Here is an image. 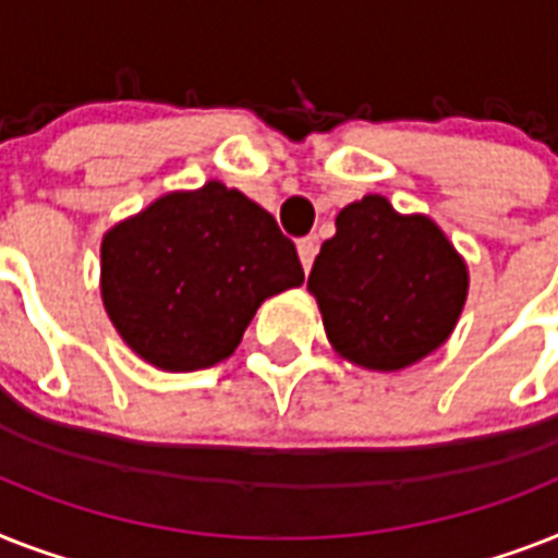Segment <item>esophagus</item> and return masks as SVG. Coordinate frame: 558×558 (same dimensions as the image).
<instances>
[{
    "label": "esophagus",
    "mask_w": 558,
    "mask_h": 558,
    "mask_svg": "<svg viewBox=\"0 0 558 558\" xmlns=\"http://www.w3.org/2000/svg\"><path fill=\"white\" fill-rule=\"evenodd\" d=\"M318 255V240L315 238H301L298 240V257H301L303 271L312 269V260Z\"/></svg>",
    "instance_id": "34e87169"
}]
</instances>
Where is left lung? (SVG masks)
Listing matches in <instances>:
<instances>
[{
	"label": "left lung",
	"mask_w": 558,
	"mask_h": 558,
	"mask_svg": "<svg viewBox=\"0 0 558 558\" xmlns=\"http://www.w3.org/2000/svg\"><path fill=\"white\" fill-rule=\"evenodd\" d=\"M332 350L373 373H398L447 343L470 271L427 215H401L366 194L335 217L306 283Z\"/></svg>",
	"instance_id": "1"
}]
</instances>
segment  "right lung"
<instances>
[{"label": "right lung", "mask_w": 558, "mask_h": 558, "mask_svg": "<svg viewBox=\"0 0 558 558\" xmlns=\"http://www.w3.org/2000/svg\"><path fill=\"white\" fill-rule=\"evenodd\" d=\"M303 283L294 243L238 189L169 192L102 234L99 292L134 355L162 373L238 350L257 306Z\"/></svg>", "instance_id": "1"}]
</instances>
